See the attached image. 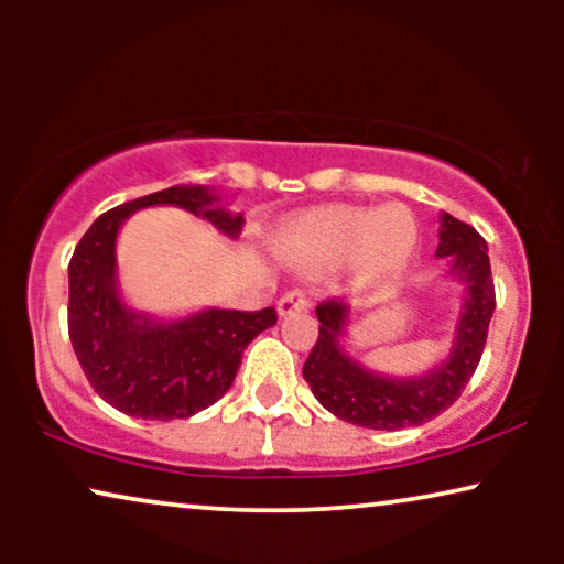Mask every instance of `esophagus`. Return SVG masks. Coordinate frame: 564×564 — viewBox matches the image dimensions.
I'll return each mask as SVG.
<instances>
[{
	"instance_id": "34e87169",
	"label": "esophagus",
	"mask_w": 564,
	"mask_h": 564,
	"mask_svg": "<svg viewBox=\"0 0 564 564\" xmlns=\"http://www.w3.org/2000/svg\"><path fill=\"white\" fill-rule=\"evenodd\" d=\"M307 305H311V300L303 290H292L288 295L280 297V303H276V313H280V318H288L292 313H300V311H307Z\"/></svg>"
}]
</instances>
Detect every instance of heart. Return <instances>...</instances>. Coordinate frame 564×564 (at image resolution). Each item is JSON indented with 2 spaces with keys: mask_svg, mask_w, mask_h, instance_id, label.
<instances>
[{
  "mask_svg": "<svg viewBox=\"0 0 564 564\" xmlns=\"http://www.w3.org/2000/svg\"><path fill=\"white\" fill-rule=\"evenodd\" d=\"M284 264L303 274H328L351 264L357 288H375L403 272L419 249V223L403 205H328L300 215L276 236Z\"/></svg>",
  "mask_w": 564,
  "mask_h": 564,
  "instance_id": "heart-1",
  "label": "heart"
}]
</instances>
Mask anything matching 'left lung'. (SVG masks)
Returning <instances> with one entry per match:
<instances>
[{"label": "left lung", "instance_id": "1", "mask_svg": "<svg viewBox=\"0 0 564 564\" xmlns=\"http://www.w3.org/2000/svg\"><path fill=\"white\" fill-rule=\"evenodd\" d=\"M436 259H446V276L459 284V313L449 349L421 375H384L367 367L349 346L351 305L328 300L315 307L318 341L303 367L318 403L354 426L398 431L421 426L446 411L467 388L480 365L488 326L496 311L488 243L473 226L438 215Z\"/></svg>", "mask_w": 564, "mask_h": 564}]
</instances>
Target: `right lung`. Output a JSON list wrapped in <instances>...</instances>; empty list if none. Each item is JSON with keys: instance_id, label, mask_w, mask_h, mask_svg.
Masks as SVG:
<instances>
[{"instance_id": "right-lung-1", "label": "right lung", "mask_w": 564, "mask_h": 564, "mask_svg": "<svg viewBox=\"0 0 564 564\" xmlns=\"http://www.w3.org/2000/svg\"><path fill=\"white\" fill-rule=\"evenodd\" d=\"M159 205L182 207L228 238L243 228V215L205 184H176L99 215L68 264V336L105 403L133 419L172 421L226 395L246 346L274 326L276 313L203 307L166 318L130 305L120 290L118 236L130 215Z\"/></svg>"}]
</instances>
